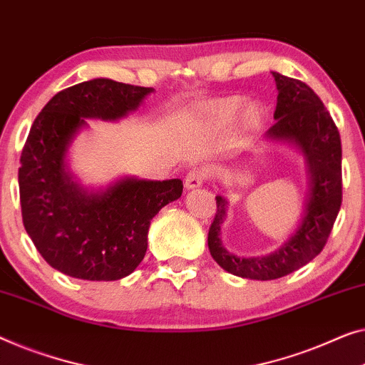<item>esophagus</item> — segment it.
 <instances>
[{"label":"esophagus","instance_id":"esophagus-1","mask_svg":"<svg viewBox=\"0 0 365 365\" xmlns=\"http://www.w3.org/2000/svg\"><path fill=\"white\" fill-rule=\"evenodd\" d=\"M205 179H207V170L205 168H195V170L187 173L186 179H184V186H186V189H195L202 186Z\"/></svg>","mask_w":365,"mask_h":365}]
</instances>
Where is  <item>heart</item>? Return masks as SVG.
<instances>
[{
	"label": "heart",
	"mask_w": 365,
	"mask_h": 365,
	"mask_svg": "<svg viewBox=\"0 0 365 365\" xmlns=\"http://www.w3.org/2000/svg\"><path fill=\"white\" fill-rule=\"evenodd\" d=\"M242 102H244V100H242L239 95H229V97L209 100V102H205L202 107H200L199 115L205 123L219 128V126H225L227 123H230L232 118H234L237 112L240 110ZM262 115L263 112L258 105H248V107L244 108V112H242V123L245 126H255L260 123Z\"/></svg>",
	"instance_id": "obj_1"
}]
</instances>
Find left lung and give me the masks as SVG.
Returning <instances> with one entry per match:
<instances>
[{
	"label": "left lung",
	"instance_id": "left-lung-1",
	"mask_svg": "<svg viewBox=\"0 0 365 365\" xmlns=\"http://www.w3.org/2000/svg\"><path fill=\"white\" fill-rule=\"evenodd\" d=\"M278 88L277 123L267 138L292 141L304 153L309 171V199L298 230L287 244L265 257L240 258L220 244L227 200L215 195L217 212L210 224L207 244L210 255L232 274L250 279H277L298 270L323 250L342 202V168L339 130L313 88L298 78L273 72Z\"/></svg>",
	"mask_w": 365,
	"mask_h": 365
}]
</instances>
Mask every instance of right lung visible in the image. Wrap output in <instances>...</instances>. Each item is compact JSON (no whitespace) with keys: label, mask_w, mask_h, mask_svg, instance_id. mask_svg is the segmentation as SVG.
<instances>
[{"label":"right lung","mask_w":365,"mask_h":365,"mask_svg":"<svg viewBox=\"0 0 365 365\" xmlns=\"http://www.w3.org/2000/svg\"><path fill=\"white\" fill-rule=\"evenodd\" d=\"M151 92L93 78L56 93L31 126L18 173L23 224L42 258L68 277L91 282L128 277L146 253L151 219L181 197V179L128 178L105 192L88 194L66 173V151L86 118L118 120Z\"/></svg>","instance_id":"add662e5"}]
</instances>
